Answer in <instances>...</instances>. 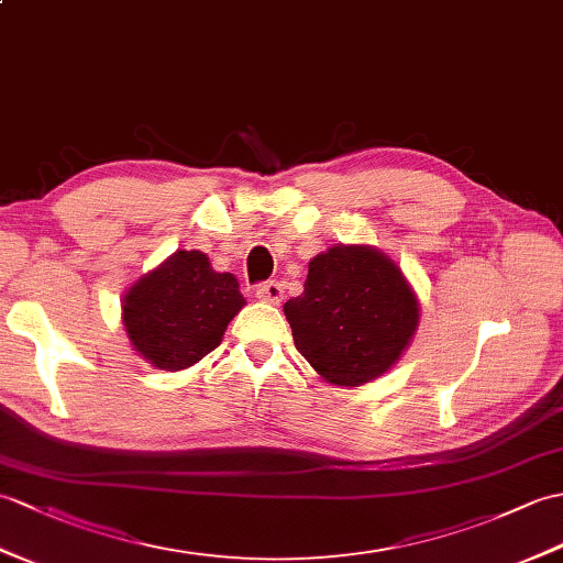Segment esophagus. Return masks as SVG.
<instances>
[{
	"label": "esophagus",
	"mask_w": 563,
	"mask_h": 563,
	"mask_svg": "<svg viewBox=\"0 0 563 563\" xmlns=\"http://www.w3.org/2000/svg\"><path fill=\"white\" fill-rule=\"evenodd\" d=\"M256 297L261 302H271V305H278L283 299V283L278 280H268V283H261L256 287Z\"/></svg>",
	"instance_id": "1"
}]
</instances>
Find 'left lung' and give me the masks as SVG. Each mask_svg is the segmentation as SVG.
<instances>
[{
    "mask_svg": "<svg viewBox=\"0 0 563 563\" xmlns=\"http://www.w3.org/2000/svg\"><path fill=\"white\" fill-rule=\"evenodd\" d=\"M283 309L299 355L338 386L367 384L394 367L420 317L394 261L345 244L309 261L305 292Z\"/></svg>",
    "mask_w": 563,
    "mask_h": 563,
    "instance_id": "8db88e82",
    "label": "left lung"
}]
</instances>
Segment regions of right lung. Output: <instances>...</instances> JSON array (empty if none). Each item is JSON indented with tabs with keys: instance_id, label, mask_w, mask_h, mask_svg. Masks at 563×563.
I'll use <instances>...</instances> for the list:
<instances>
[{
	"instance_id": "obj_1",
	"label": "right lung",
	"mask_w": 563,
	"mask_h": 563,
	"mask_svg": "<svg viewBox=\"0 0 563 563\" xmlns=\"http://www.w3.org/2000/svg\"><path fill=\"white\" fill-rule=\"evenodd\" d=\"M244 307L238 278L201 252H175L124 297V329L153 367L177 372L206 357Z\"/></svg>"
}]
</instances>
